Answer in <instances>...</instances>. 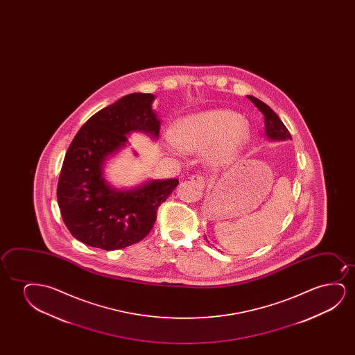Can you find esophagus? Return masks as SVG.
Listing matches in <instances>:
<instances>
[{"mask_svg": "<svg viewBox=\"0 0 355 355\" xmlns=\"http://www.w3.org/2000/svg\"><path fill=\"white\" fill-rule=\"evenodd\" d=\"M190 182H191V183H194V184L199 185L200 188H204L206 180H205L204 175H191V177H190Z\"/></svg>", "mask_w": 355, "mask_h": 355, "instance_id": "1", "label": "esophagus"}]
</instances>
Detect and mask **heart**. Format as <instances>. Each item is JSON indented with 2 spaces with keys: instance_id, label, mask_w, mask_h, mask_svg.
Masks as SVG:
<instances>
[{
  "instance_id": "1",
  "label": "heart",
  "mask_w": 355,
  "mask_h": 355,
  "mask_svg": "<svg viewBox=\"0 0 355 355\" xmlns=\"http://www.w3.org/2000/svg\"><path fill=\"white\" fill-rule=\"evenodd\" d=\"M251 138L248 122L230 110H211L178 122L167 138L171 149L185 151L209 150V160L216 166H228L238 160Z\"/></svg>"
}]
</instances>
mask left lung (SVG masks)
<instances>
[{
  "mask_svg": "<svg viewBox=\"0 0 355 355\" xmlns=\"http://www.w3.org/2000/svg\"><path fill=\"white\" fill-rule=\"evenodd\" d=\"M248 98L259 109V112H263L264 123H266L264 135L269 141H280L292 139L290 132L287 130L286 126L282 123L280 117L277 116V114L272 112V109L268 107L266 103H263L262 101H259V99L252 97V96H248ZM205 238H206V235H205ZM206 240H207V238H206Z\"/></svg>",
  "mask_w": 355,
  "mask_h": 355,
  "instance_id": "1",
  "label": "left lung"
}]
</instances>
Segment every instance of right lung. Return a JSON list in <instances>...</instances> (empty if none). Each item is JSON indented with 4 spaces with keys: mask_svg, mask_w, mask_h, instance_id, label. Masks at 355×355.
I'll return each instance as SVG.
<instances>
[{
    "mask_svg": "<svg viewBox=\"0 0 355 355\" xmlns=\"http://www.w3.org/2000/svg\"><path fill=\"white\" fill-rule=\"evenodd\" d=\"M150 93H131L89 117L64 157L57 199L64 223L78 241L114 251L149 234L156 211L178 180H149L131 189L114 188L104 175L109 159L141 132L156 141L160 119ZM137 155V153H135Z\"/></svg>",
    "mask_w": 355,
    "mask_h": 355,
    "instance_id": "obj_1",
    "label": "right lung"
}]
</instances>
